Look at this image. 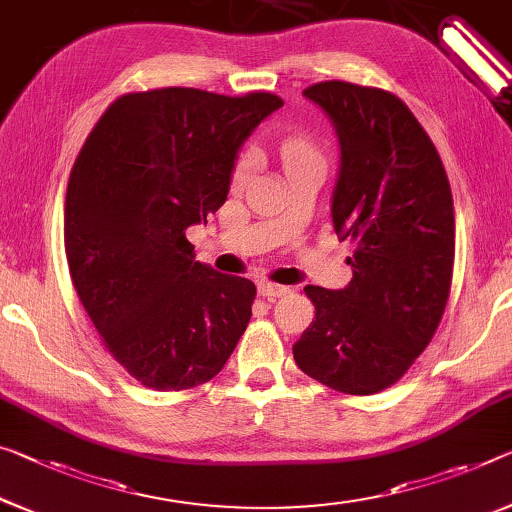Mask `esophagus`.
<instances>
[{
    "label": "esophagus",
    "mask_w": 512,
    "mask_h": 512,
    "mask_svg": "<svg viewBox=\"0 0 512 512\" xmlns=\"http://www.w3.org/2000/svg\"><path fill=\"white\" fill-rule=\"evenodd\" d=\"M288 293H290L288 286H279V283H272V281L258 283V295L267 297V300H277V297H283Z\"/></svg>",
    "instance_id": "34e87169"
}]
</instances>
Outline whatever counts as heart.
<instances>
[{"label":"heart","instance_id":"b5f03b06","mask_svg":"<svg viewBox=\"0 0 512 512\" xmlns=\"http://www.w3.org/2000/svg\"><path fill=\"white\" fill-rule=\"evenodd\" d=\"M279 157L286 167V174L293 176L297 171H302L306 167H313V164H325L322 160V153L318 151V146L306 135H288L286 139H281L279 144ZM251 167H254V155L249 151L240 153L238 160L233 162L231 169V190H242L247 183V178L251 174Z\"/></svg>","mask_w":512,"mask_h":512}]
</instances>
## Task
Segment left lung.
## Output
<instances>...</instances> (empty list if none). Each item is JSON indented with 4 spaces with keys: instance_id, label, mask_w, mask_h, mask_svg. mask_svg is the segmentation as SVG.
<instances>
[{
    "instance_id": "left-lung-1",
    "label": "left lung",
    "mask_w": 512,
    "mask_h": 512,
    "mask_svg": "<svg viewBox=\"0 0 512 512\" xmlns=\"http://www.w3.org/2000/svg\"><path fill=\"white\" fill-rule=\"evenodd\" d=\"M304 96L341 144L332 222L355 251L348 286L304 288L316 320L293 357L325 387L371 396L407 373L444 316L455 258L451 185L428 132L393 93L332 80Z\"/></svg>"
}]
</instances>
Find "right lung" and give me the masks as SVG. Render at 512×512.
Here are the masks:
<instances>
[{
	"label": "right lung",
	"instance_id": "1",
	"mask_svg": "<svg viewBox=\"0 0 512 512\" xmlns=\"http://www.w3.org/2000/svg\"><path fill=\"white\" fill-rule=\"evenodd\" d=\"M281 105L267 91L125 93L77 155L70 279L105 348L148 389L212 380L245 334L256 286L194 261L185 231L224 206L240 146Z\"/></svg>",
	"mask_w": 512,
	"mask_h": 512
}]
</instances>
